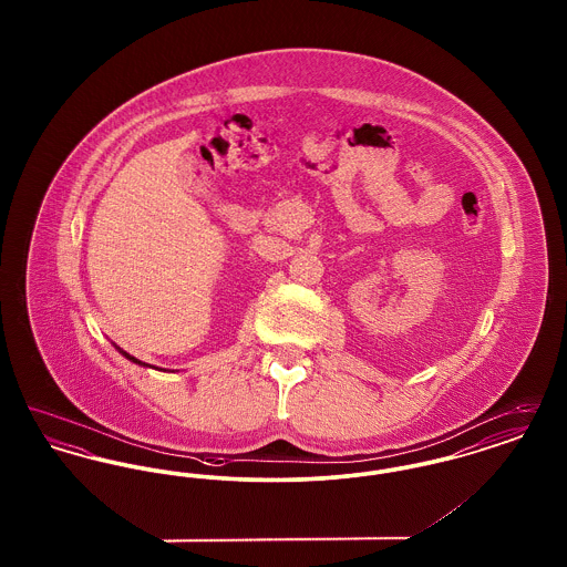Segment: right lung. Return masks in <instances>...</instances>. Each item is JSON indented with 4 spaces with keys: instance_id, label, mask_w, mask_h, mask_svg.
<instances>
[{
    "instance_id": "right-lung-1",
    "label": "right lung",
    "mask_w": 567,
    "mask_h": 567,
    "mask_svg": "<svg viewBox=\"0 0 567 567\" xmlns=\"http://www.w3.org/2000/svg\"><path fill=\"white\" fill-rule=\"evenodd\" d=\"M123 354H125V357H127V359H132V361H135V363H140V361H137V359H134V357H130V354H127V352H123Z\"/></svg>"
}]
</instances>
